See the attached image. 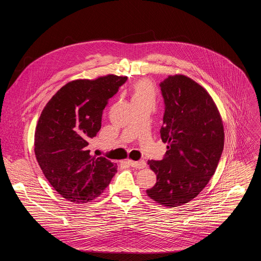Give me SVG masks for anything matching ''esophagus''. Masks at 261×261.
I'll return each mask as SVG.
<instances>
[{
  "instance_id": "34e87169",
  "label": "esophagus",
  "mask_w": 261,
  "mask_h": 261,
  "mask_svg": "<svg viewBox=\"0 0 261 261\" xmlns=\"http://www.w3.org/2000/svg\"><path fill=\"white\" fill-rule=\"evenodd\" d=\"M128 163L130 166L135 167L137 169H142L146 166V163L144 161H132V160H128Z\"/></svg>"
}]
</instances>
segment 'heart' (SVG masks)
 I'll return each mask as SVG.
<instances>
[{
	"label": "heart",
	"mask_w": 261,
	"mask_h": 261,
	"mask_svg": "<svg viewBox=\"0 0 261 261\" xmlns=\"http://www.w3.org/2000/svg\"><path fill=\"white\" fill-rule=\"evenodd\" d=\"M132 103H151L153 104L156 97L154 85L150 80L142 79L137 81L132 89Z\"/></svg>",
	"instance_id": "1"
}]
</instances>
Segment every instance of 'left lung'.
<instances>
[{
    "label": "left lung",
    "instance_id": "8db88e82",
    "mask_svg": "<svg viewBox=\"0 0 261 261\" xmlns=\"http://www.w3.org/2000/svg\"><path fill=\"white\" fill-rule=\"evenodd\" d=\"M160 88L165 104L160 133L168 145L161 161H147L157 182L146 194L174 207L195 198L214 175L224 147V128L213 98L190 77L169 75Z\"/></svg>",
    "mask_w": 261,
    "mask_h": 261
}]
</instances>
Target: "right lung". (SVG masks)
Instances as JSON below:
<instances>
[{"label": "right lung", "mask_w": 261, "mask_h": 261, "mask_svg": "<svg viewBox=\"0 0 261 261\" xmlns=\"http://www.w3.org/2000/svg\"><path fill=\"white\" fill-rule=\"evenodd\" d=\"M126 81L114 74L72 81L42 110L35 131L36 159L53 188L69 201L95 199L117 172V164L92 156L88 145L101 128L108 99Z\"/></svg>", "instance_id": "add662e5"}]
</instances>
